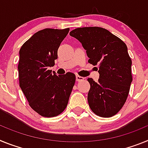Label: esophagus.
Masks as SVG:
<instances>
[{
	"instance_id": "obj_1",
	"label": "esophagus",
	"mask_w": 148,
	"mask_h": 148,
	"mask_svg": "<svg viewBox=\"0 0 148 148\" xmlns=\"http://www.w3.org/2000/svg\"><path fill=\"white\" fill-rule=\"evenodd\" d=\"M76 79H77V81H78V82L83 81V80H84V77H80V76H79V75H77L76 76Z\"/></svg>"
}]
</instances>
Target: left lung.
<instances>
[{
  "label": "left lung",
  "instance_id": "8db88e82",
  "mask_svg": "<svg viewBox=\"0 0 148 148\" xmlns=\"http://www.w3.org/2000/svg\"><path fill=\"white\" fill-rule=\"evenodd\" d=\"M70 36L81 42L88 62L98 65V81L88 79L91 110L103 118L115 115L125 103L133 81L132 60L126 44L109 30L98 27L77 28Z\"/></svg>",
  "mask_w": 148,
  "mask_h": 148
}]
</instances>
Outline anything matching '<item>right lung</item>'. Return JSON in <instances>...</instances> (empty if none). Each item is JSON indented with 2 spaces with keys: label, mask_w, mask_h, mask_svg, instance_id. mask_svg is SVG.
<instances>
[{
  "label": "right lung",
  "mask_w": 148,
  "mask_h": 148,
  "mask_svg": "<svg viewBox=\"0 0 148 148\" xmlns=\"http://www.w3.org/2000/svg\"><path fill=\"white\" fill-rule=\"evenodd\" d=\"M69 32V28L39 30L19 51V86L30 107L43 117L57 116L65 110L75 83L73 73L57 76L49 70Z\"/></svg>",
  "instance_id": "right-lung-1"
}]
</instances>
